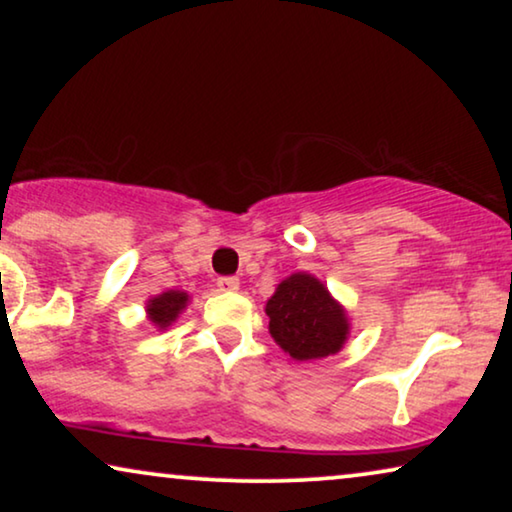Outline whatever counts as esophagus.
Here are the masks:
<instances>
[{
  "label": "esophagus",
  "mask_w": 512,
  "mask_h": 512,
  "mask_svg": "<svg viewBox=\"0 0 512 512\" xmlns=\"http://www.w3.org/2000/svg\"><path fill=\"white\" fill-rule=\"evenodd\" d=\"M216 286H219V291L233 293V291L240 289V279H237V277H219V282H216Z\"/></svg>",
  "instance_id": "1"
}]
</instances>
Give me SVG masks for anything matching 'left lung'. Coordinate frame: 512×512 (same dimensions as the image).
Instances as JSON below:
<instances>
[{"label": "left lung", "mask_w": 512, "mask_h": 512, "mask_svg": "<svg viewBox=\"0 0 512 512\" xmlns=\"http://www.w3.org/2000/svg\"><path fill=\"white\" fill-rule=\"evenodd\" d=\"M272 340L296 361L338 354L352 331L345 305L310 272H293L265 303Z\"/></svg>", "instance_id": "obj_1"}]
</instances>
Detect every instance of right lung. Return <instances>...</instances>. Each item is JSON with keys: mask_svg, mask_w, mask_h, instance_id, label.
Returning a JSON list of instances; mask_svg holds the SVG:
<instances>
[{"mask_svg": "<svg viewBox=\"0 0 512 512\" xmlns=\"http://www.w3.org/2000/svg\"><path fill=\"white\" fill-rule=\"evenodd\" d=\"M191 303V296L186 291L179 289H167L158 296H151L146 300V319L151 321L158 331H167L174 321L179 319V314L186 310Z\"/></svg>", "mask_w": 512, "mask_h": 512, "instance_id": "1", "label": "right lung"}]
</instances>
